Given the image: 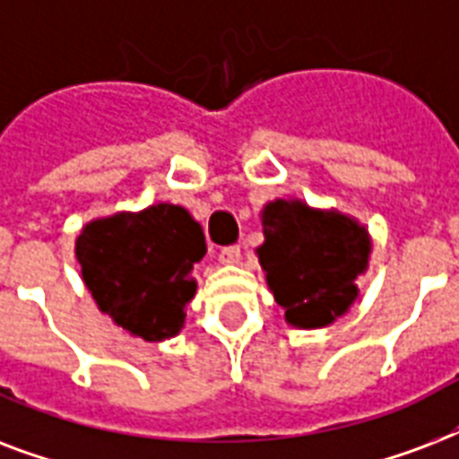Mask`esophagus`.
Instances as JSON below:
<instances>
[{
  "label": "esophagus",
  "instance_id": "esophagus-1",
  "mask_svg": "<svg viewBox=\"0 0 459 459\" xmlns=\"http://www.w3.org/2000/svg\"><path fill=\"white\" fill-rule=\"evenodd\" d=\"M219 262H221V264H238V262H240V247H238V245H226V247H221V252H219Z\"/></svg>",
  "mask_w": 459,
  "mask_h": 459
}]
</instances>
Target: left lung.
<instances>
[{
  "label": "left lung",
  "instance_id": "1",
  "mask_svg": "<svg viewBox=\"0 0 459 459\" xmlns=\"http://www.w3.org/2000/svg\"><path fill=\"white\" fill-rule=\"evenodd\" d=\"M262 219L266 240L257 250L259 262L286 319L319 328L341 316L355 300V279L367 269V230L338 212H314L302 202H272Z\"/></svg>",
  "mask_w": 459,
  "mask_h": 459
}]
</instances>
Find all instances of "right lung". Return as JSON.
<instances>
[{"label":"right lung","mask_w":459,"mask_h":459,"mask_svg":"<svg viewBox=\"0 0 459 459\" xmlns=\"http://www.w3.org/2000/svg\"><path fill=\"white\" fill-rule=\"evenodd\" d=\"M204 252L200 223L176 204L100 219L75 240L82 281L100 309L150 342L180 331L195 295L193 264Z\"/></svg>","instance_id":"add662e5"}]
</instances>
